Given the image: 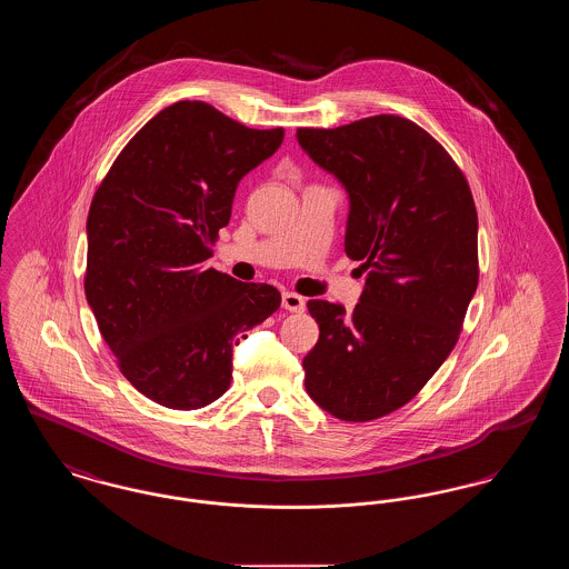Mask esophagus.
<instances>
[{
    "label": "esophagus",
    "instance_id": "esophagus-1",
    "mask_svg": "<svg viewBox=\"0 0 569 569\" xmlns=\"http://www.w3.org/2000/svg\"><path fill=\"white\" fill-rule=\"evenodd\" d=\"M305 298L297 295V292H283V297H281V307L283 309H288V311H295V313H300V311H305Z\"/></svg>",
    "mask_w": 569,
    "mask_h": 569
}]
</instances>
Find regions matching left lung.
<instances>
[{"instance_id":"1","label":"left lung","mask_w":569,"mask_h":569,"mask_svg":"<svg viewBox=\"0 0 569 569\" xmlns=\"http://www.w3.org/2000/svg\"><path fill=\"white\" fill-rule=\"evenodd\" d=\"M297 138L350 193L346 253L367 272L352 313L307 302L320 339L302 360L305 388L339 420H378L409 403L459 341L480 274L473 196L450 153L406 117Z\"/></svg>"}]
</instances>
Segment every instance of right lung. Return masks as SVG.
I'll list each match as a JSON object with an SVG mask.
<instances>
[{
	"label": "right lung",
	"instance_id": "right-lung-1",
	"mask_svg": "<svg viewBox=\"0 0 569 569\" xmlns=\"http://www.w3.org/2000/svg\"><path fill=\"white\" fill-rule=\"evenodd\" d=\"M281 140L283 128L251 130L207 102H174L136 132L93 193L84 297L119 371L160 406L217 401L239 335L281 305L269 283L207 269L239 181Z\"/></svg>",
	"mask_w": 569,
	"mask_h": 569
}]
</instances>
